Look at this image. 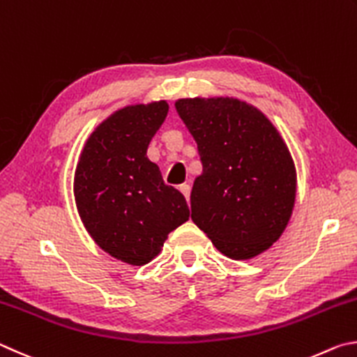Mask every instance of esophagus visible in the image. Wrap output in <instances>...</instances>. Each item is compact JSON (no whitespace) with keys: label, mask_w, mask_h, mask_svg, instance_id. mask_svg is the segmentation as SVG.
I'll list each match as a JSON object with an SVG mask.
<instances>
[{"label":"esophagus","mask_w":357,"mask_h":357,"mask_svg":"<svg viewBox=\"0 0 357 357\" xmlns=\"http://www.w3.org/2000/svg\"><path fill=\"white\" fill-rule=\"evenodd\" d=\"M180 192H182V195L185 196V199H186V202L190 204V195H191V186L190 185H186V183H183V185H180Z\"/></svg>","instance_id":"obj_1"}]
</instances>
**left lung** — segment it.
<instances>
[{"label": "left lung", "mask_w": 357, "mask_h": 357, "mask_svg": "<svg viewBox=\"0 0 357 357\" xmlns=\"http://www.w3.org/2000/svg\"><path fill=\"white\" fill-rule=\"evenodd\" d=\"M175 109L202 161L191 220L229 259L265 252L296 202V166L282 135L257 106L236 97L178 98Z\"/></svg>", "instance_id": "1"}]
</instances>
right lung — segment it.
<instances>
[{
	"instance_id": "obj_1",
	"label": "right lung",
	"mask_w": 357,
	"mask_h": 357,
	"mask_svg": "<svg viewBox=\"0 0 357 357\" xmlns=\"http://www.w3.org/2000/svg\"><path fill=\"white\" fill-rule=\"evenodd\" d=\"M166 100L127 105L100 122L81 149L73 196L87 234L111 257L142 266L190 220L183 195L162 182L147 147L167 116Z\"/></svg>"
}]
</instances>
